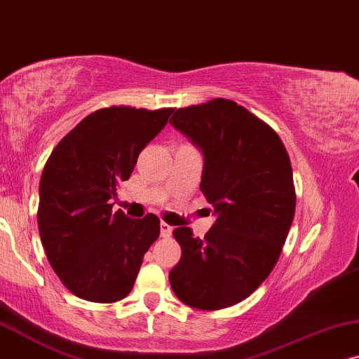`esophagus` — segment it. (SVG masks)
Returning <instances> with one entry per match:
<instances>
[{"label": "esophagus", "instance_id": "1", "mask_svg": "<svg viewBox=\"0 0 359 359\" xmlns=\"http://www.w3.org/2000/svg\"><path fill=\"white\" fill-rule=\"evenodd\" d=\"M170 235H172V226H170V224H167V223L162 222L161 223V236L167 238V236H170Z\"/></svg>", "mask_w": 359, "mask_h": 359}]
</instances>
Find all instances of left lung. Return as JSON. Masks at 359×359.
<instances>
[{
    "label": "left lung",
    "instance_id": "obj_1",
    "mask_svg": "<svg viewBox=\"0 0 359 359\" xmlns=\"http://www.w3.org/2000/svg\"><path fill=\"white\" fill-rule=\"evenodd\" d=\"M203 154L200 190L217 222L203 240L174 229L182 257L169 272L180 302L231 307L274 269L295 213L292 167L271 126L231 100L179 108L169 121Z\"/></svg>",
    "mask_w": 359,
    "mask_h": 359
}]
</instances>
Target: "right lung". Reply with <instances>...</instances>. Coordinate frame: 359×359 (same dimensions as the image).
I'll use <instances>...</instances> for the list:
<instances>
[{
	"instance_id": "add662e5",
	"label": "right lung",
	"mask_w": 359,
	"mask_h": 359,
	"mask_svg": "<svg viewBox=\"0 0 359 359\" xmlns=\"http://www.w3.org/2000/svg\"><path fill=\"white\" fill-rule=\"evenodd\" d=\"M172 111L97 109L52 151L41 175L37 223L52 269L76 297L109 304L131 292L146 251L159 238V218L111 213L109 202Z\"/></svg>"
}]
</instances>
